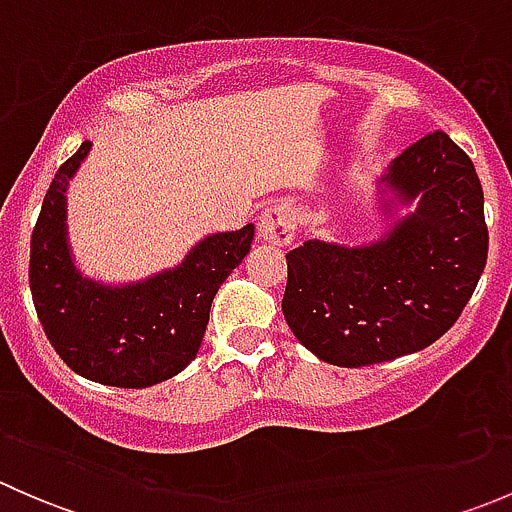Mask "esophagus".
I'll use <instances>...</instances> for the list:
<instances>
[{"label": "esophagus", "instance_id": "34e87169", "mask_svg": "<svg viewBox=\"0 0 512 512\" xmlns=\"http://www.w3.org/2000/svg\"><path fill=\"white\" fill-rule=\"evenodd\" d=\"M294 225H297V218L287 203L270 205L262 210L260 220H257V240L277 247L292 245Z\"/></svg>", "mask_w": 512, "mask_h": 512}]
</instances>
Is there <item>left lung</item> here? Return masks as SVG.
Returning <instances> with one entry per match:
<instances>
[{
    "mask_svg": "<svg viewBox=\"0 0 512 512\" xmlns=\"http://www.w3.org/2000/svg\"><path fill=\"white\" fill-rule=\"evenodd\" d=\"M376 203L389 223L374 240L314 237L287 255L285 322L317 359L347 369L443 337L488 260L483 188L446 133H428L391 160Z\"/></svg>",
    "mask_w": 512,
    "mask_h": 512,
    "instance_id": "obj_1",
    "label": "left lung"
}]
</instances>
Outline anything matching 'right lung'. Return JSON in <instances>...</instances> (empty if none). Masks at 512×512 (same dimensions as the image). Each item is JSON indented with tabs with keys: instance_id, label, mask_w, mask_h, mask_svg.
Segmentation results:
<instances>
[{
	"instance_id": "obj_1",
	"label": "right lung",
	"mask_w": 512,
	"mask_h": 512,
	"mask_svg": "<svg viewBox=\"0 0 512 512\" xmlns=\"http://www.w3.org/2000/svg\"><path fill=\"white\" fill-rule=\"evenodd\" d=\"M94 143L84 141L51 180L32 232L29 287L51 347L84 379L146 389L198 356L210 304L250 252L255 227L213 232L175 267L133 282H103L76 265L66 190Z\"/></svg>"
}]
</instances>
